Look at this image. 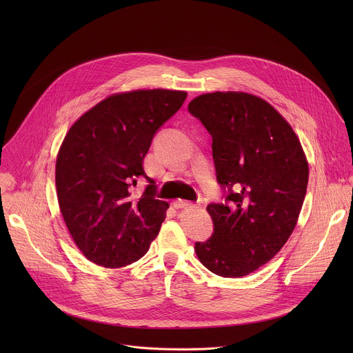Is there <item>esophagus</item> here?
Instances as JSON below:
<instances>
[{"label":"esophagus","mask_w":353,"mask_h":353,"mask_svg":"<svg viewBox=\"0 0 353 353\" xmlns=\"http://www.w3.org/2000/svg\"><path fill=\"white\" fill-rule=\"evenodd\" d=\"M174 208H194L195 204L192 203H188V201H183V199H177L173 203Z\"/></svg>","instance_id":"obj_1"}]
</instances>
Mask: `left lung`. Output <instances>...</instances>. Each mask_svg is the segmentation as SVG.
I'll return each mask as SVG.
<instances>
[{
    "instance_id": "left-lung-1",
    "label": "left lung",
    "mask_w": 353,
    "mask_h": 353,
    "mask_svg": "<svg viewBox=\"0 0 353 353\" xmlns=\"http://www.w3.org/2000/svg\"><path fill=\"white\" fill-rule=\"evenodd\" d=\"M188 112L212 137L222 203L207 207L214 234L195 243L211 272L240 278L288 241L306 196L309 166L288 121L265 100L243 92L205 93Z\"/></svg>"
}]
</instances>
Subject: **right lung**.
Returning a JSON list of instances; mask_svg holds the SVG:
<instances>
[{"label":"right lung","instance_id":"1","mask_svg":"<svg viewBox=\"0 0 353 353\" xmlns=\"http://www.w3.org/2000/svg\"><path fill=\"white\" fill-rule=\"evenodd\" d=\"M185 92L152 89L113 94L86 112L65 135L56 163L59 204L83 256L106 268L146 254L169 204L158 199L143 158L158 130L177 113ZM139 176L148 184L132 194Z\"/></svg>","mask_w":353,"mask_h":353}]
</instances>
